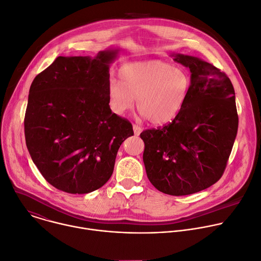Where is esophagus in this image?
I'll use <instances>...</instances> for the list:
<instances>
[{"label": "esophagus", "mask_w": 261, "mask_h": 261, "mask_svg": "<svg viewBox=\"0 0 261 261\" xmlns=\"http://www.w3.org/2000/svg\"><path fill=\"white\" fill-rule=\"evenodd\" d=\"M133 128H134V133H135V135L136 136H139L141 133H142V127L141 126H139L138 124H134L133 125Z\"/></svg>", "instance_id": "34e87169"}]
</instances>
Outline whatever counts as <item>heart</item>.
Listing matches in <instances>:
<instances>
[{"label":"heart","mask_w":261,"mask_h":261,"mask_svg":"<svg viewBox=\"0 0 261 261\" xmlns=\"http://www.w3.org/2000/svg\"><path fill=\"white\" fill-rule=\"evenodd\" d=\"M119 79L108 87L112 111L123 115L137 99L141 115L156 125L176 117L191 90V76L185 68L159 60L128 63L119 70Z\"/></svg>","instance_id":"b5f03b06"}]
</instances>
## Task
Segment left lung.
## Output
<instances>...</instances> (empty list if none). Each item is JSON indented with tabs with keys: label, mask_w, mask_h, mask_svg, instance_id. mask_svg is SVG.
I'll return each instance as SVG.
<instances>
[{
	"label": "left lung",
	"mask_w": 261,
	"mask_h": 261,
	"mask_svg": "<svg viewBox=\"0 0 261 261\" xmlns=\"http://www.w3.org/2000/svg\"><path fill=\"white\" fill-rule=\"evenodd\" d=\"M191 71V90L180 113L163 127L146 129L143 162L149 181L172 196L205 190L223 175L238 134L231 81L200 58L172 54Z\"/></svg>",
	"instance_id": "left-lung-1"
}]
</instances>
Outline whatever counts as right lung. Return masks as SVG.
Instances as JSON below:
<instances>
[{
  "label": "right lung",
  "mask_w": 261,
  "mask_h": 261,
  "mask_svg": "<svg viewBox=\"0 0 261 261\" xmlns=\"http://www.w3.org/2000/svg\"><path fill=\"white\" fill-rule=\"evenodd\" d=\"M119 49L94 58L58 57L34 79L24 115L25 144L45 180L70 194L101 188L133 125L112 113L110 64Z\"/></svg>",
  "instance_id": "right-lung-1"
}]
</instances>
